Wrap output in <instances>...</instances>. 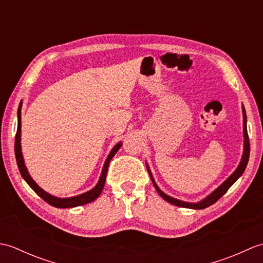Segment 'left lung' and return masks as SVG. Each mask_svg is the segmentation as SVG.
<instances>
[{"instance_id": "1", "label": "left lung", "mask_w": 263, "mask_h": 263, "mask_svg": "<svg viewBox=\"0 0 263 263\" xmlns=\"http://www.w3.org/2000/svg\"><path fill=\"white\" fill-rule=\"evenodd\" d=\"M242 113H243V138H244V141H243V154H242V157L241 160H239V164L237 165L236 170L234 171L232 174L228 176L226 180L222 182L219 186L216 187L214 191L211 193H209L206 195L205 198H203L202 200L198 201V202H189V201H183L180 199H176V198H173L171 195L166 194L165 192L161 191L159 189V186L157 185V183H156L155 178L153 176V173L152 170H150V167L148 165V163L146 161V166H147V170L149 173V176L152 178L153 184L155 185L156 191L159 193V195L164 200H166L167 202H170L174 205L177 206H183V208H189V209H204L206 206L211 205L212 203H215L216 201L221 198L222 195H224L227 190L230 189L234 183H235L239 177L242 176V174L244 173L245 168H247L248 163H249V157H250V142H249V137H248V127H247V113H245V108L244 106H242Z\"/></svg>"}]
</instances>
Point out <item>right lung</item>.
<instances>
[{
	"label": "right lung",
	"mask_w": 263,
	"mask_h": 263,
	"mask_svg": "<svg viewBox=\"0 0 263 263\" xmlns=\"http://www.w3.org/2000/svg\"><path fill=\"white\" fill-rule=\"evenodd\" d=\"M21 108H22V100L19 104L18 108V128H16V135H15V142H14V153H15V159L16 164H18V168L22 178L27 182L28 185H29L33 191H35L39 197H41L44 201H46L48 204H51L55 208H73V206L78 205H83L89 202H92L93 200H96L100 193H102L105 181H106V175H107V170L110 159L114 157L115 154L119 152V149L122 147V141L117 142L115 146L111 148L109 152L107 158L105 159V163L103 166L102 173H100L99 180L96 185H95L91 190H89L87 192H83L79 195H74V197H69V198H59L55 197V195L46 192L45 190H43L38 184L33 181V178L30 176L29 172L27 170V166L25 164L24 155H22L21 150Z\"/></svg>",
	"instance_id": "obj_1"
}]
</instances>
